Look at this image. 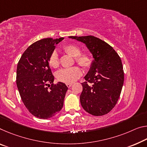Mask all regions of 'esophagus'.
Segmentation results:
<instances>
[{
  "instance_id": "obj_1",
  "label": "esophagus",
  "mask_w": 147,
  "mask_h": 147,
  "mask_svg": "<svg viewBox=\"0 0 147 147\" xmlns=\"http://www.w3.org/2000/svg\"><path fill=\"white\" fill-rule=\"evenodd\" d=\"M67 87H68V88H70V87H71V86H72V84H71V83H68V84H67Z\"/></svg>"
}]
</instances>
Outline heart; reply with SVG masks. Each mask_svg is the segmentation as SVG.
Masks as SVG:
<instances>
[{
  "label": "heart",
  "mask_w": 147,
  "mask_h": 147,
  "mask_svg": "<svg viewBox=\"0 0 147 147\" xmlns=\"http://www.w3.org/2000/svg\"><path fill=\"white\" fill-rule=\"evenodd\" d=\"M63 50L71 56L74 57L75 61L85 69H88L92 64V57L88 52L80 53V48L75 44H68L64 46ZM49 63L53 68H57L59 65V57L56 51H53L49 58ZM82 71L78 67L74 66L59 70L56 73V78L59 81L65 83H73L82 75Z\"/></svg>",
  "instance_id": "heart-1"
}]
</instances>
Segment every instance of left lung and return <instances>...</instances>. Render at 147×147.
I'll list each match as a JSON object with an SVG mask.
<instances>
[{
    "label": "left lung",
    "mask_w": 147,
    "mask_h": 147,
    "mask_svg": "<svg viewBox=\"0 0 147 147\" xmlns=\"http://www.w3.org/2000/svg\"><path fill=\"white\" fill-rule=\"evenodd\" d=\"M85 44L92 54V64L82 83L80 96L83 109L94 116L109 113L117 103L122 89L124 74L120 57L113 47L94 36H74Z\"/></svg>",
    "instance_id": "1"
}]
</instances>
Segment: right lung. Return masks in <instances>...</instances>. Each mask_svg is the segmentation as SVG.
<instances>
[{
    "label": "right lung",
    "instance_id": "add662e5",
    "mask_svg": "<svg viewBox=\"0 0 147 147\" xmlns=\"http://www.w3.org/2000/svg\"><path fill=\"white\" fill-rule=\"evenodd\" d=\"M63 39L47 38L35 42L25 51L18 64L16 84L21 98L28 111L42 119L52 118L61 110L68 90L63 82L53 84L54 76L49 66L51 53Z\"/></svg>",
    "mask_w": 147,
    "mask_h": 147
}]
</instances>
